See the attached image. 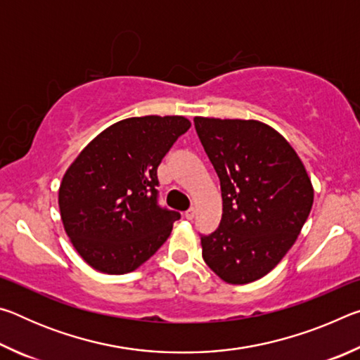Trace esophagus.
Listing matches in <instances>:
<instances>
[{
  "instance_id": "34e87169",
  "label": "esophagus",
  "mask_w": 360,
  "mask_h": 360,
  "mask_svg": "<svg viewBox=\"0 0 360 360\" xmlns=\"http://www.w3.org/2000/svg\"><path fill=\"white\" fill-rule=\"evenodd\" d=\"M195 214H197V210H195V208H191V210H187V211H186V214H184V216L188 219V221H192V219L195 217Z\"/></svg>"
}]
</instances>
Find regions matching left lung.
Here are the masks:
<instances>
[{"instance_id":"obj_1","label":"left lung","mask_w":360,"mask_h":360,"mask_svg":"<svg viewBox=\"0 0 360 360\" xmlns=\"http://www.w3.org/2000/svg\"><path fill=\"white\" fill-rule=\"evenodd\" d=\"M221 181L222 219L202 236V255L229 284L270 273L294 245L313 206L303 162L281 133L260 120L193 119Z\"/></svg>"}]
</instances>
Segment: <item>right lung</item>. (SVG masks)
<instances>
[{"mask_svg":"<svg viewBox=\"0 0 360 360\" xmlns=\"http://www.w3.org/2000/svg\"><path fill=\"white\" fill-rule=\"evenodd\" d=\"M188 129L184 115L119 120L66 169L60 216L71 245L95 270L125 275L167 241L181 214L157 205V167Z\"/></svg>","mask_w":360,"mask_h":360,"instance_id":"right-lung-1","label":"right lung"}]
</instances>
